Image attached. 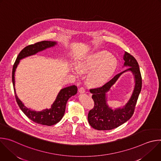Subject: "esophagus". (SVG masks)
Instances as JSON below:
<instances>
[{
    "mask_svg": "<svg viewBox=\"0 0 161 161\" xmlns=\"http://www.w3.org/2000/svg\"><path fill=\"white\" fill-rule=\"evenodd\" d=\"M78 91H79L80 93H81V94L82 93H85V89L83 87H81V88H79Z\"/></svg>",
    "mask_w": 161,
    "mask_h": 161,
    "instance_id": "1",
    "label": "esophagus"
}]
</instances>
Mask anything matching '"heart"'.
Returning a JSON list of instances; mask_svg holds the SVG:
<instances>
[{
  "mask_svg": "<svg viewBox=\"0 0 161 161\" xmlns=\"http://www.w3.org/2000/svg\"><path fill=\"white\" fill-rule=\"evenodd\" d=\"M118 60L115 57L111 55L106 51H100L86 55L77 62V68L81 73H88V83L98 86L104 84L115 72ZM75 74L78 72L73 69Z\"/></svg>",
  "mask_w": 161,
  "mask_h": 161,
  "instance_id": "b5f03b06",
  "label": "heart"
}]
</instances>
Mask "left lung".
I'll list each match as a JSON object with an SVG mask.
<instances>
[{
    "mask_svg": "<svg viewBox=\"0 0 161 161\" xmlns=\"http://www.w3.org/2000/svg\"><path fill=\"white\" fill-rule=\"evenodd\" d=\"M124 66L129 67L125 71L114 76L103 86L90 90L92 94L94 107L88 114V121L92 127L99 130H111L117 128L129 120L134 111L136 104L142 86V78L138 63L136 58L127 52L124 55ZM127 71L134 75L135 85L133 94L128 102L122 108L112 110L107 104L106 93L116 82L119 76Z\"/></svg>",
    "mask_w": 161,
    "mask_h": 161,
    "instance_id": "obj_1",
    "label": "left lung"
}]
</instances>
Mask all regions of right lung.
Here are the masks:
<instances>
[{
  "label": "right lung",
  "instance_id": "right-lung-1",
  "mask_svg": "<svg viewBox=\"0 0 161 161\" xmlns=\"http://www.w3.org/2000/svg\"><path fill=\"white\" fill-rule=\"evenodd\" d=\"M56 44L57 42L55 41H43L36 42L34 44L27 46V47L23 49L18 55L16 60L13 65L12 71V81L14 91L15 98L19 108L32 121L39 124L48 126L55 125L61 120L65 113V106L68 99L77 93V86L75 85H72L61 89L57 96L55 101L51 106V108L45 109L41 111H33L25 107L16 95L14 87V73L20 60L31 55H34L37 53L43 51L47 48L53 47Z\"/></svg>",
  "mask_w": 161,
  "mask_h": 161
}]
</instances>
